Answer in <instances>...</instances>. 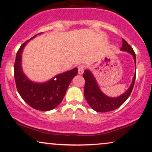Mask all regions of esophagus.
<instances>
[{
    "instance_id": "34e87169",
    "label": "esophagus",
    "mask_w": 152,
    "mask_h": 152,
    "mask_svg": "<svg viewBox=\"0 0 152 152\" xmlns=\"http://www.w3.org/2000/svg\"><path fill=\"white\" fill-rule=\"evenodd\" d=\"M78 74L81 75L83 74L84 72V66L83 65H80V66H78Z\"/></svg>"
}]
</instances>
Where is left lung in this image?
<instances>
[{"label":"left lung","mask_w":152,"mask_h":152,"mask_svg":"<svg viewBox=\"0 0 152 152\" xmlns=\"http://www.w3.org/2000/svg\"><path fill=\"white\" fill-rule=\"evenodd\" d=\"M121 51L127 52L133 57L136 69V56L135 53L131 46L123 38V46L121 48ZM136 74H134L132 81L128 89L118 97H111L105 95L99 88L97 80L93 73L90 70L86 69L83 75L85 79V88H84V96L90 107L98 112H107L115 110L124 104L128 98L135 84Z\"/></svg>","instance_id":"left-lung-1"}]
</instances>
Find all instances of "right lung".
<instances>
[{"instance_id":"add662e5","label":"right lung","mask_w":152,"mask_h":152,"mask_svg":"<svg viewBox=\"0 0 152 152\" xmlns=\"http://www.w3.org/2000/svg\"><path fill=\"white\" fill-rule=\"evenodd\" d=\"M41 34H36L21 45L16 55L14 74L17 89L22 98L32 108L47 111L56 108L61 103L72 79L78 74V69L76 67L72 70L57 74L43 83L31 80L23 72L22 52L30 40Z\"/></svg>"}]
</instances>
